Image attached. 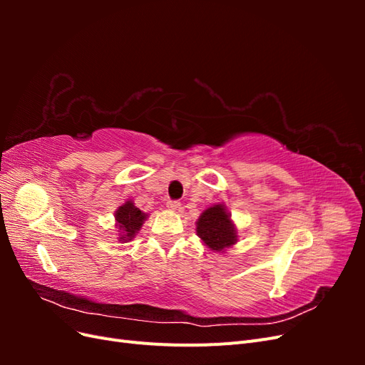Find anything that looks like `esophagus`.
Here are the masks:
<instances>
[{
  "label": "esophagus",
  "instance_id": "esophagus-1",
  "mask_svg": "<svg viewBox=\"0 0 365 365\" xmlns=\"http://www.w3.org/2000/svg\"><path fill=\"white\" fill-rule=\"evenodd\" d=\"M168 208L169 210H173V212H176V210L181 208V204L178 201H169L168 202Z\"/></svg>",
  "mask_w": 365,
  "mask_h": 365
}]
</instances>
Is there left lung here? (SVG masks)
I'll return each instance as SVG.
<instances>
[{
	"instance_id": "left-lung-1",
	"label": "left lung",
	"mask_w": 365,
	"mask_h": 365,
	"mask_svg": "<svg viewBox=\"0 0 365 365\" xmlns=\"http://www.w3.org/2000/svg\"><path fill=\"white\" fill-rule=\"evenodd\" d=\"M196 233L216 252H224L237 242V231L222 204L208 207L196 222Z\"/></svg>"
}]
</instances>
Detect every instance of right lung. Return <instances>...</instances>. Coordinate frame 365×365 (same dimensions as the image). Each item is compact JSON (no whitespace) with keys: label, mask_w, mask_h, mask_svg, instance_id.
Returning <instances> with one entry per match:
<instances>
[{"label":"right lung","mask_w":365,"mask_h":365,"mask_svg":"<svg viewBox=\"0 0 365 365\" xmlns=\"http://www.w3.org/2000/svg\"><path fill=\"white\" fill-rule=\"evenodd\" d=\"M148 217L146 213H143L140 208H137L130 200L126 201L123 205L117 208L115 212V220L118 227V240H132L140 231L143 222Z\"/></svg>","instance_id":"1"}]
</instances>
